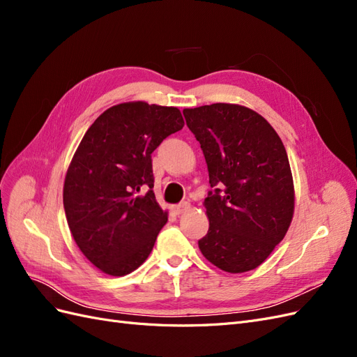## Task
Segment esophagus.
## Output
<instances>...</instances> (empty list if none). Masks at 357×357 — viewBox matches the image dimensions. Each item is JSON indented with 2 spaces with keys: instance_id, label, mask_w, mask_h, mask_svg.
I'll return each instance as SVG.
<instances>
[{
  "instance_id": "1",
  "label": "esophagus",
  "mask_w": 357,
  "mask_h": 357,
  "mask_svg": "<svg viewBox=\"0 0 357 357\" xmlns=\"http://www.w3.org/2000/svg\"><path fill=\"white\" fill-rule=\"evenodd\" d=\"M189 208H190L189 202H181L178 205H174V207H172V211H174V214H183V213H186Z\"/></svg>"
}]
</instances>
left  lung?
<instances>
[{"label": "left lung", "mask_w": 357, "mask_h": 357, "mask_svg": "<svg viewBox=\"0 0 357 357\" xmlns=\"http://www.w3.org/2000/svg\"><path fill=\"white\" fill-rule=\"evenodd\" d=\"M208 167L210 228L198 241L205 259L226 273L257 268L284 238L295 208L286 149L274 128L236 104L183 110Z\"/></svg>", "instance_id": "left-lung-1"}]
</instances>
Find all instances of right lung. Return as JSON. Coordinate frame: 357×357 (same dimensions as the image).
<instances>
[{
  "instance_id": "1",
  "label": "right lung",
  "mask_w": 357,
  "mask_h": 357,
  "mask_svg": "<svg viewBox=\"0 0 357 357\" xmlns=\"http://www.w3.org/2000/svg\"><path fill=\"white\" fill-rule=\"evenodd\" d=\"M185 125L176 107L123 102L86 131L63 183V208L82 253L109 275L132 273L168 220L153 193L152 153Z\"/></svg>"
}]
</instances>
